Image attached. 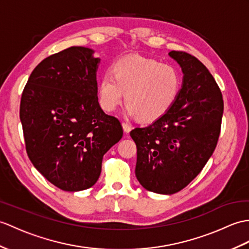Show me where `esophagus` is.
<instances>
[{"label":"esophagus","instance_id":"1","mask_svg":"<svg viewBox=\"0 0 249 249\" xmlns=\"http://www.w3.org/2000/svg\"><path fill=\"white\" fill-rule=\"evenodd\" d=\"M122 126H123V129H124L126 134H128V132L131 130V126L129 124H127V123L124 122V123H122Z\"/></svg>","mask_w":249,"mask_h":249}]
</instances>
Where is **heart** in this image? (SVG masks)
<instances>
[{"label": "heart", "instance_id": "obj_1", "mask_svg": "<svg viewBox=\"0 0 249 249\" xmlns=\"http://www.w3.org/2000/svg\"><path fill=\"white\" fill-rule=\"evenodd\" d=\"M98 80L97 97L107 112L114 111L125 96L126 111L144 123L160 119L174 105L181 90L180 72L141 56H127L112 65Z\"/></svg>", "mask_w": 249, "mask_h": 249}]
</instances>
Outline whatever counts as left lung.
Returning a JSON list of instances; mask_svg holds the SVG:
<instances>
[{"instance_id": "1", "label": "left lung", "mask_w": 249, "mask_h": 249, "mask_svg": "<svg viewBox=\"0 0 249 249\" xmlns=\"http://www.w3.org/2000/svg\"><path fill=\"white\" fill-rule=\"evenodd\" d=\"M169 55L180 66V93L163 117L130 131L137 145L136 176L151 192L174 194L204 169L216 147L224 102L209 70L186 52Z\"/></svg>"}]
</instances>
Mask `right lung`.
Instances as JSON below:
<instances>
[{"label":"right lung","instance_id":"1","mask_svg":"<svg viewBox=\"0 0 249 249\" xmlns=\"http://www.w3.org/2000/svg\"><path fill=\"white\" fill-rule=\"evenodd\" d=\"M94 51L71 46L43 59L23 90L20 120L34 166L69 192L91 188L103 156L123 136L120 121L103 111L97 97Z\"/></svg>","mask_w":249,"mask_h":249}]
</instances>
